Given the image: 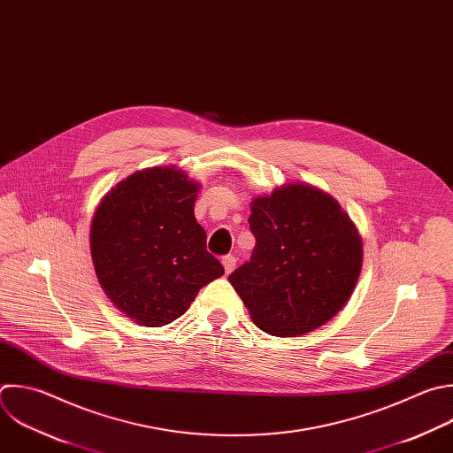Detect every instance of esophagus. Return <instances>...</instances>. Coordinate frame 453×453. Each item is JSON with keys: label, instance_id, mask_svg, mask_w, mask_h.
Listing matches in <instances>:
<instances>
[{"label": "esophagus", "instance_id": "obj_1", "mask_svg": "<svg viewBox=\"0 0 453 453\" xmlns=\"http://www.w3.org/2000/svg\"><path fill=\"white\" fill-rule=\"evenodd\" d=\"M222 265H224V270H226V273H231V272L234 270V266H236V257H234L233 254H229V256H224V257H222Z\"/></svg>", "mask_w": 453, "mask_h": 453}]
</instances>
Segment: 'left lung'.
Masks as SVG:
<instances>
[{
  "instance_id": "obj_1",
  "label": "left lung",
  "mask_w": 453,
  "mask_h": 453,
  "mask_svg": "<svg viewBox=\"0 0 453 453\" xmlns=\"http://www.w3.org/2000/svg\"><path fill=\"white\" fill-rule=\"evenodd\" d=\"M256 247L229 275L252 322L296 338L334 319L357 284L363 240L340 203L308 183H286L250 203Z\"/></svg>"
}]
</instances>
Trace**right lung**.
<instances>
[{"label": "right lung", "mask_w": 453, "mask_h": 453, "mask_svg": "<svg viewBox=\"0 0 453 453\" xmlns=\"http://www.w3.org/2000/svg\"><path fill=\"white\" fill-rule=\"evenodd\" d=\"M199 188L174 165L149 167L117 183L96 208L90 254L97 280L140 326L174 322L203 286L224 275L194 215Z\"/></svg>", "instance_id": "right-lung-1"}]
</instances>
